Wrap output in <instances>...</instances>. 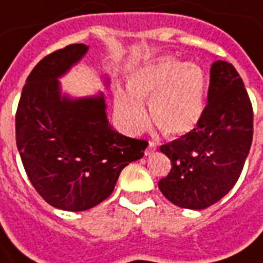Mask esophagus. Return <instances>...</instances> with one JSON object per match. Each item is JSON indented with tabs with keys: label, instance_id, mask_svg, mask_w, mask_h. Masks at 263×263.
Listing matches in <instances>:
<instances>
[{
	"label": "esophagus",
	"instance_id": "obj_1",
	"mask_svg": "<svg viewBox=\"0 0 263 263\" xmlns=\"http://www.w3.org/2000/svg\"><path fill=\"white\" fill-rule=\"evenodd\" d=\"M156 152V144L153 142H149L147 143V147L144 150V155L146 156H150L152 153H155Z\"/></svg>",
	"mask_w": 263,
	"mask_h": 263
}]
</instances>
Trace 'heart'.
<instances>
[{
    "mask_svg": "<svg viewBox=\"0 0 263 263\" xmlns=\"http://www.w3.org/2000/svg\"><path fill=\"white\" fill-rule=\"evenodd\" d=\"M127 90L116 93L114 108L130 133L146 123L143 104H150L152 121L167 137L190 133L203 114V73L193 63L155 60L128 77Z\"/></svg>",
    "mask_w": 263,
    "mask_h": 263,
    "instance_id": "1",
    "label": "heart"
}]
</instances>
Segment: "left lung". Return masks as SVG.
Wrapping results in <instances>:
<instances>
[{"label": "left lung", "mask_w": 263, "mask_h": 263, "mask_svg": "<svg viewBox=\"0 0 263 263\" xmlns=\"http://www.w3.org/2000/svg\"><path fill=\"white\" fill-rule=\"evenodd\" d=\"M253 110L243 81L231 63L212 64L208 104L190 133L160 146L170 159L159 189L184 209H206L238 182L252 144Z\"/></svg>", "instance_id": "1"}]
</instances>
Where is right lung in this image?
Here are the masks:
<instances>
[{"label":"right lung","instance_id":"right-lung-1","mask_svg":"<svg viewBox=\"0 0 263 263\" xmlns=\"http://www.w3.org/2000/svg\"><path fill=\"white\" fill-rule=\"evenodd\" d=\"M87 50L70 44L45 55L25 81L15 114L17 147L30 182L47 203L70 212L106 200L121 170L147 146L108 126L103 96L61 99L57 79Z\"/></svg>","mask_w":263,"mask_h":263}]
</instances>
